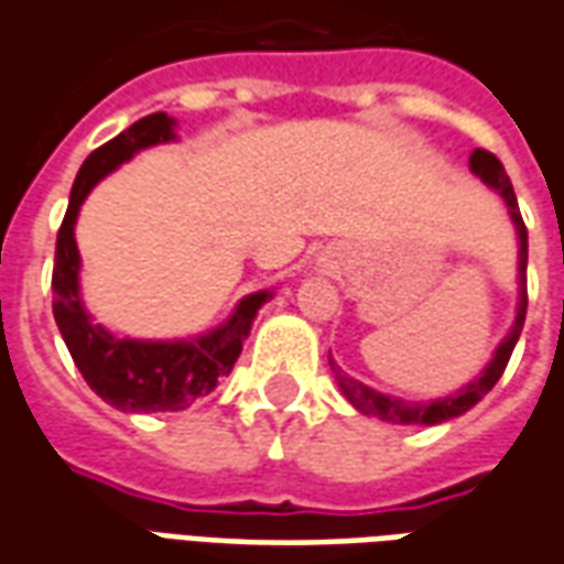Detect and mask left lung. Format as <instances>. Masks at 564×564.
Here are the masks:
<instances>
[{
  "label": "left lung",
  "mask_w": 564,
  "mask_h": 564,
  "mask_svg": "<svg viewBox=\"0 0 564 564\" xmlns=\"http://www.w3.org/2000/svg\"><path fill=\"white\" fill-rule=\"evenodd\" d=\"M470 171L488 183L491 188H498L507 200V207H510V216H513L516 223V235H519V308H516V321L513 329L507 333L498 350H495V357H491V364L482 369V376L470 381L467 388H460L458 393H448L443 400H433V403H405V400H397V397H388V393H378L372 388H366L364 381H357V378H350L348 372H341L336 364L333 366V372L338 378V388L341 393L348 397L350 405L357 409V412H364V415H378L381 421H393V424H440V421L448 419H458L464 415L470 405H476L482 397H486L495 384H498V378L503 376V369L510 364V354H513L516 341H519V333H522V326H525V308H529V290H525V265H529V228L522 223V214H519V204H516V192L510 186V176L503 171V164L491 152L486 149H476L474 155H470Z\"/></svg>",
  "instance_id": "8db88e82"
}]
</instances>
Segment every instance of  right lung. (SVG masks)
<instances>
[{"instance_id":"right-lung-1","label":"right lung","mask_w":564,"mask_h":564,"mask_svg":"<svg viewBox=\"0 0 564 564\" xmlns=\"http://www.w3.org/2000/svg\"><path fill=\"white\" fill-rule=\"evenodd\" d=\"M173 140V118L164 112L140 118L116 140L94 149L69 195V207L57 231V250H54V321L61 329L66 348L76 360L78 372L85 376L90 391L104 397L106 403L121 412H180L188 409L198 397L214 391L216 381L231 372L256 311L271 299V293H253L241 299L235 314L219 329L192 341H137V338H118L100 323H90L88 311L78 299V247H76V216L82 200L104 180L106 173L116 171L121 161L145 145L167 143Z\"/></svg>"}]
</instances>
